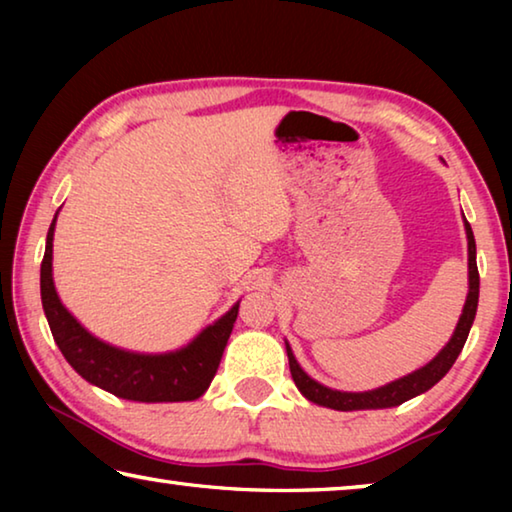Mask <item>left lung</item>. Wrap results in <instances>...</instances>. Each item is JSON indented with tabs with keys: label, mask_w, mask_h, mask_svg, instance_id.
I'll list each match as a JSON object with an SVG mask.
<instances>
[{
	"label": "left lung",
	"mask_w": 512,
	"mask_h": 512,
	"mask_svg": "<svg viewBox=\"0 0 512 512\" xmlns=\"http://www.w3.org/2000/svg\"><path fill=\"white\" fill-rule=\"evenodd\" d=\"M465 235H467V280H470V291H467V300L463 305V314L458 318V325L454 329L452 339L433 357L427 366L411 372L402 379H395L391 384L375 388V391L366 393H343L332 391L323 384H318L316 379H311L305 370L300 368V363L293 357V352L287 343V357L291 377L296 381L298 391L307 397L309 402L327 406L334 411H361V409H391V406H400L402 402L411 400V397L427 393L431 386H436L443 379L449 368L454 366V361L461 354L463 345L470 334V327L476 316V305H479V268H476V244L470 223L465 221Z\"/></svg>",
	"instance_id": "8db88e82"
}]
</instances>
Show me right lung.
<instances>
[{"label":"right lung","instance_id":"right-lung-1","mask_svg":"<svg viewBox=\"0 0 512 512\" xmlns=\"http://www.w3.org/2000/svg\"><path fill=\"white\" fill-rule=\"evenodd\" d=\"M58 216V212H56ZM56 216L49 225L45 257L40 266V296L54 341L69 366L90 384L121 400L133 402H192L198 400L219 368L230 332L239 314V302L196 339L176 352L142 354L115 348L92 336L60 302L51 259H54Z\"/></svg>","mask_w":512,"mask_h":512}]
</instances>
